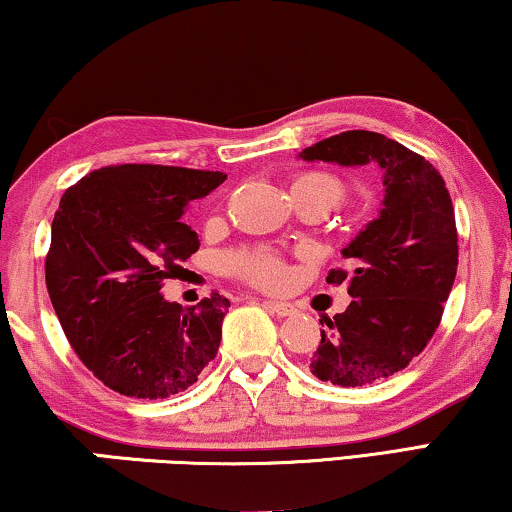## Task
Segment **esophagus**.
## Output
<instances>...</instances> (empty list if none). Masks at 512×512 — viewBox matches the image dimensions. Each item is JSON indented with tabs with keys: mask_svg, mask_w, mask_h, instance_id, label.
<instances>
[{
	"mask_svg": "<svg viewBox=\"0 0 512 512\" xmlns=\"http://www.w3.org/2000/svg\"><path fill=\"white\" fill-rule=\"evenodd\" d=\"M264 308L266 311H271V313H276L278 318H287V315H294V311H297V308H294L292 304H287V301H264Z\"/></svg>",
	"mask_w": 512,
	"mask_h": 512,
	"instance_id": "1",
	"label": "esophagus"
}]
</instances>
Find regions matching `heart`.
<instances>
[{"label":"heart","mask_w":512,"mask_h":512,"mask_svg":"<svg viewBox=\"0 0 512 512\" xmlns=\"http://www.w3.org/2000/svg\"><path fill=\"white\" fill-rule=\"evenodd\" d=\"M292 199L318 197L331 208L345 197V185L338 176L327 171H308L294 178ZM227 269L259 287H280L285 283V264L271 248H248L227 257Z\"/></svg>","instance_id":"obj_1"}]
</instances>
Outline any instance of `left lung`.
<instances>
[{"mask_svg": "<svg viewBox=\"0 0 512 512\" xmlns=\"http://www.w3.org/2000/svg\"><path fill=\"white\" fill-rule=\"evenodd\" d=\"M299 157L385 174L380 215L341 250L355 269L327 276L348 283L350 306L322 315L327 329L311 359L313 376L331 385H371L406 369L441 322L459 257L450 192L422 155L366 129L329 136Z\"/></svg>", "mask_w": 512, "mask_h": 512, "instance_id": "obj_1", "label": "left lung"}]
</instances>
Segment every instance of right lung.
Listing matches in <instances>:
<instances>
[{
    "label": "right lung",
    "instance_id": "add662e5",
    "mask_svg": "<svg viewBox=\"0 0 512 512\" xmlns=\"http://www.w3.org/2000/svg\"><path fill=\"white\" fill-rule=\"evenodd\" d=\"M222 171L162 164L97 169L62 194L46 257V285L71 348L113 392L167 399L215 359L229 299L213 292L183 308L162 283L199 250L183 222Z\"/></svg>",
    "mask_w": 512,
    "mask_h": 512
}]
</instances>
